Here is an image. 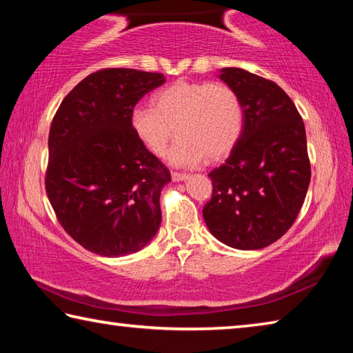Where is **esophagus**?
<instances>
[{"mask_svg": "<svg viewBox=\"0 0 353 353\" xmlns=\"http://www.w3.org/2000/svg\"><path fill=\"white\" fill-rule=\"evenodd\" d=\"M171 177L174 182H182V181H187L188 174H183V172H171Z\"/></svg>", "mask_w": 353, "mask_h": 353, "instance_id": "obj_1", "label": "esophagus"}]
</instances>
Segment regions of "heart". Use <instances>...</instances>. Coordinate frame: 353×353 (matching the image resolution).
<instances>
[{
    "mask_svg": "<svg viewBox=\"0 0 353 353\" xmlns=\"http://www.w3.org/2000/svg\"><path fill=\"white\" fill-rule=\"evenodd\" d=\"M130 129L149 152L176 166H198L229 155L244 129V107L234 88L219 82L176 81L155 92L151 107H135Z\"/></svg>",
    "mask_w": 353,
    "mask_h": 353,
    "instance_id": "b5f03b06",
    "label": "heart"
}]
</instances>
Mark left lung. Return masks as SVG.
<instances>
[{"instance_id": "left-lung-1", "label": "left lung", "mask_w": 353, "mask_h": 353, "mask_svg": "<svg viewBox=\"0 0 353 353\" xmlns=\"http://www.w3.org/2000/svg\"><path fill=\"white\" fill-rule=\"evenodd\" d=\"M218 77L241 98L244 129L225 163L208 174L213 194L202 214L221 243L263 249L286 234L305 201V126L276 82L241 68H223Z\"/></svg>"}]
</instances>
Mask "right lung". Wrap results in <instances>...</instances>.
I'll return each instance as SVG.
<instances>
[{"label":"right lung","instance_id":"right-lung-1","mask_svg":"<svg viewBox=\"0 0 353 353\" xmlns=\"http://www.w3.org/2000/svg\"><path fill=\"white\" fill-rule=\"evenodd\" d=\"M162 73L105 68L71 90L52 118L46 194L65 232L101 256L139 252L162 223L166 166L130 129L135 104Z\"/></svg>","mask_w":353,"mask_h":353}]
</instances>
